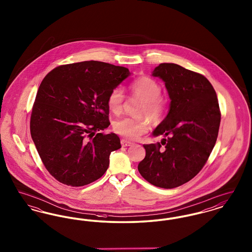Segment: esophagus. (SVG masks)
Wrapping results in <instances>:
<instances>
[{
  "instance_id": "34e87169",
  "label": "esophagus",
  "mask_w": 252,
  "mask_h": 252,
  "mask_svg": "<svg viewBox=\"0 0 252 252\" xmlns=\"http://www.w3.org/2000/svg\"><path fill=\"white\" fill-rule=\"evenodd\" d=\"M121 144H122V146H130V145L133 144V143L127 141V140H122L121 141Z\"/></svg>"
}]
</instances>
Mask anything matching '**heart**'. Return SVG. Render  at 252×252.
Listing matches in <instances>:
<instances>
[{"label":"heart","instance_id":"1","mask_svg":"<svg viewBox=\"0 0 252 252\" xmlns=\"http://www.w3.org/2000/svg\"><path fill=\"white\" fill-rule=\"evenodd\" d=\"M133 95L143 100V104L137 110L139 117H126L113 123V130L121 136L134 140L143 135L149 128V120L154 123L161 120L167 112L169 101L161 94L162 88L157 80L149 76H141L128 86ZM125 94L120 88L113 89L108 96V107L114 114H120L123 110Z\"/></svg>","mask_w":252,"mask_h":252}]
</instances>
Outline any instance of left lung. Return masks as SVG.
<instances>
[{
	"label": "left lung",
	"instance_id": "8db88e82",
	"mask_svg": "<svg viewBox=\"0 0 252 252\" xmlns=\"http://www.w3.org/2000/svg\"><path fill=\"white\" fill-rule=\"evenodd\" d=\"M153 75L165 82L171 99L166 118L153 132L166 138L161 144H144L145 158L138 170L149 183L172 189L192 180L203 168L216 143L221 112L216 91L202 74L161 63Z\"/></svg>",
	"mask_w": 252,
	"mask_h": 252
}]
</instances>
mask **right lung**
<instances>
[{
	"instance_id": "obj_1",
	"label": "right lung",
	"mask_w": 252,
	"mask_h": 252,
	"mask_svg": "<svg viewBox=\"0 0 252 252\" xmlns=\"http://www.w3.org/2000/svg\"><path fill=\"white\" fill-rule=\"evenodd\" d=\"M130 72L101 61L60 65L43 78L36 93L30 132L49 173L79 187L100 179L120 139L102 130L110 125L108 96Z\"/></svg>"
}]
</instances>
